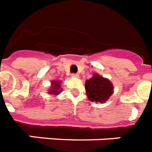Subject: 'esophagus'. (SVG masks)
<instances>
[{"label":"esophagus","mask_w":152,"mask_h":152,"mask_svg":"<svg viewBox=\"0 0 152 152\" xmlns=\"http://www.w3.org/2000/svg\"><path fill=\"white\" fill-rule=\"evenodd\" d=\"M79 74L77 73H72V77H74V78H79Z\"/></svg>","instance_id":"esophagus-1"}]
</instances>
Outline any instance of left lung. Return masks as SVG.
Wrapping results in <instances>:
<instances>
[{"label":"left lung","instance_id":"1","mask_svg":"<svg viewBox=\"0 0 152 152\" xmlns=\"http://www.w3.org/2000/svg\"><path fill=\"white\" fill-rule=\"evenodd\" d=\"M86 94L88 99L92 102L104 103L113 93V86L108 79L94 73L85 84Z\"/></svg>","mask_w":152,"mask_h":152}]
</instances>
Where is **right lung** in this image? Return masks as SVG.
Listing matches in <instances>:
<instances>
[{
	"label": "right lung",
	"instance_id": "1",
	"mask_svg": "<svg viewBox=\"0 0 152 152\" xmlns=\"http://www.w3.org/2000/svg\"><path fill=\"white\" fill-rule=\"evenodd\" d=\"M52 86H51V89L48 90V94H52V95H58L62 91V89L61 88V81H58V80H54L51 82Z\"/></svg>",
	"mask_w": 152,
	"mask_h": 152
}]
</instances>
